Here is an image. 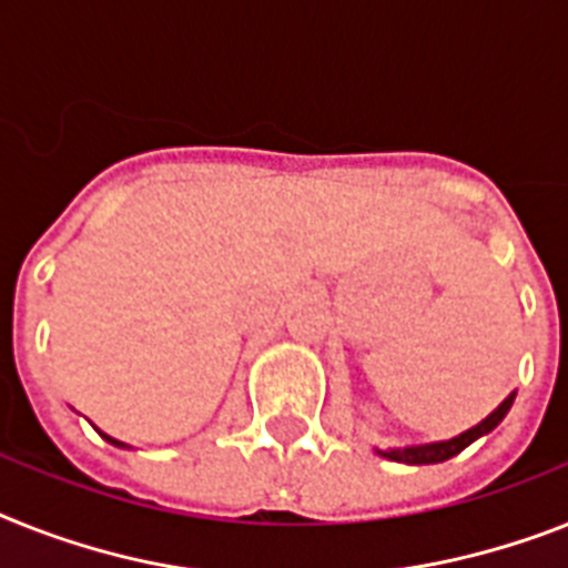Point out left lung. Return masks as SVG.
I'll use <instances>...</instances> for the list:
<instances>
[{
	"label": "left lung",
	"mask_w": 568,
	"mask_h": 568,
	"mask_svg": "<svg viewBox=\"0 0 568 568\" xmlns=\"http://www.w3.org/2000/svg\"><path fill=\"white\" fill-rule=\"evenodd\" d=\"M514 392H510L508 397H505L499 406H496L490 415H487L481 424H476L473 429H467V433L456 435V438H449V442H435V444H420V447H403V449H379V456L388 458V462H403V464H438V462H447V458L458 456L464 447H470L476 438H481V435H487L490 429H496V426L503 424V418L510 412V406H514Z\"/></svg>",
	"instance_id": "1"
}]
</instances>
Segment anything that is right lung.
<instances>
[{
  "label": "right lung",
  "mask_w": 568,
  "mask_h": 568,
  "mask_svg": "<svg viewBox=\"0 0 568 568\" xmlns=\"http://www.w3.org/2000/svg\"><path fill=\"white\" fill-rule=\"evenodd\" d=\"M101 435H104V433H101ZM104 438H106V442H110V444H115V447H126V444H121V442H115V438H110V435H104Z\"/></svg>",
  "instance_id": "1"
}]
</instances>
